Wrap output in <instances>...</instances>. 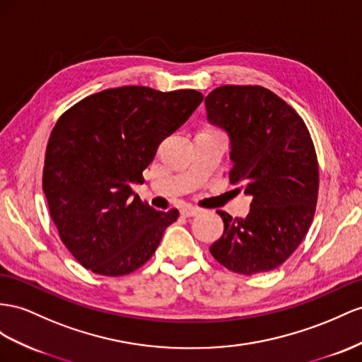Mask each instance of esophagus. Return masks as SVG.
I'll use <instances>...</instances> for the list:
<instances>
[{
	"mask_svg": "<svg viewBox=\"0 0 362 362\" xmlns=\"http://www.w3.org/2000/svg\"><path fill=\"white\" fill-rule=\"evenodd\" d=\"M180 212H182V214H183L185 217H192V216H197L199 212H200V209L196 208V206H192V205H185V206L180 209Z\"/></svg>",
	"mask_w": 362,
	"mask_h": 362,
	"instance_id": "34e87169",
	"label": "esophagus"
}]
</instances>
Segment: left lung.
I'll use <instances>...</instances> for the list:
<instances>
[{"label":"left lung","instance_id":"8db88e82","mask_svg":"<svg viewBox=\"0 0 362 362\" xmlns=\"http://www.w3.org/2000/svg\"><path fill=\"white\" fill-rule=\"evenodd\" d=\"M209 124L230 141L229 180L251 196V211L233 218L209 251L229 271H272L308 234L318 199V160L298 113L260 86H223L205 99Z\"/></svg>","mask_w":362,"mask_h":362}]
</instances>
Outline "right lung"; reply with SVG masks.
Returning a JSON list of instances; mask_svg holds the SVG:
<instances>
[{
    "mask_svg": "<svg viewBox=\"0 0 362 362\" xmlns=\"http://www.w3.org/2000/svg\"><path fill=\"white\" fill-rule=\"evenodd\" d=\"M196 90L119 87L67 110L45 150L42 189L62 243L91 272L127 275L150 260L177 209L156 211L133 192L165 137L194 113Z\"/></svg>",
    "mask_w": 362,
    "mask_h": 362,
    "instance_id": "1",
    "label": "right lung"
}]
</instances>
